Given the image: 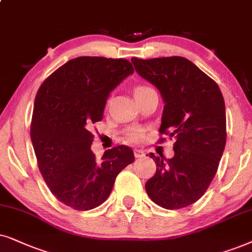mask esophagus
Wrapping results in <instances>:
<instances>
[{"label": "esophagus", "mask_w": 252, "mask_h": 252, "mask_svg": "<svg viewBox=\"0 0 252 252\" xmlns=\"http://www.w3.org/2000/svg\"><path fill=\"white\" fill-rule=\"evenodd\" d=\"M133 153H135V157L136 158H143L145 154H144V151L143 150H139V149H136L133 151Z\"/></svg>", "instance_id": "34e87169"}]
</instances>
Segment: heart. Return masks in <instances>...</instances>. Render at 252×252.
Segmentation results:
<instances>
[{"instance_id":"obj_1","label":"heart","mask_w":252,"mask_h":252,"mask_svg":"<svg viewBox=\"0 0 252 252\" xmlns=\"http://www.w3.org/2000/svg\"><path fill=\"white\" fill-rule=\"evenodd\" d=\"M147 89H150V87H146V86H137L136 89H135V91H133V95L137 94V93H140V92L145 91V90H147ZM128 136H129V138L131 139V140H135V142H138V140L142 139L143 133H142V131H140V130L135 129V130H131V131H130V132L128 133Z\"/></svg>"}]
</instances>
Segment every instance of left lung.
<instances>
[{"mask_svg": "<svg viewBox=\"0 0 252 252\" xmlns=\"http://www.w3.org/2000/svg\"><path fill=\"white\" fill-rule=\"evenodd\" d=\"M131 62L163 100L159 131L175 138L173 158H150L157 172L145 184L149 197L163 209L189 206L205 193L226 145V108L219 86L181 56Z\"/></svg>", "mask_w": 252, "mask_h": 252, "instance_id": "1", "label": "left lung"}]
</instances>
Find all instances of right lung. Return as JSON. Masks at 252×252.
<instances>
[{"mask_svg":"<svg viewBox=\"0 0 252 252\" xmlns=\"http://www.w3.org/2000/svg\"><path fill=\"white\" fill-rule=\"evenodd\" d=\"M132 73L126 60L80 56L54 71L36 93L32 145L43 180L66 206L101 205L119 173L135 161L128 146L107 150L101 159L91 150L92 126L102 120L110 92Z\"/></svg>","mask_w":252,"mask_h":252,"instance_id":"add662e5","label":"right lung"}]
</instances>
